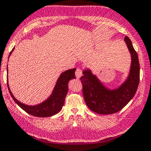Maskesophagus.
Listing matches in <instances>:
<instances>
[{"instance_id": "34e87169", "label": "esophagus", "mask_w": 151, "mask_h": 151, "mask_svg": "<svg viewBox=\"0 0 151 151\" xmlns=\"http://www.w3.org/2000/svg\"><path fill=\"white\" fill-rule=\"evenodd\" d=\"M82 70H81L80 68H78L76 71V76L77 78H80L81 76H82Z\"/></svg>"}]
</instances>
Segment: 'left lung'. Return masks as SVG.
Segmentation results:
<instances>
[{"label": "left lung", "mask_w": 151, "mask_h": 151, "mask_svg": "<svg viewBox=\"0 0 151 151\" xmlns=\"http://www.w3.org/2000/svg\"><path fill=\"white\" fill-rule=\"evenodd\" d=\"M124 41L131 55V65L127 79L118 88L108 89L91 70H83L84 76L80 79L84 101L87 107L95 113L103 115L117 113L124 108L136 94L140 76L139 58L130 38L125 36Z\"/></svg>", "instance_id": "1"}]
</instances>
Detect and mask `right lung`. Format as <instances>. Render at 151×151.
<instances>
[{
  "label": "right lung",
  "instance_id": "right-lung-1",
  "mask_svg": "<svg viewBox=\"0 0 151 151\" xmlns=\"http://www.w3.org/2000/svg\"><path fill=\"white\" fill-rule=\"evenodd\" d=\"M14 49L15 47L12 49V52H10L9 56H10V55L12 54ZM76 70V68L70 69L61 73L59 78L57 80L52 94L49 96L47 100L37 105H27L16 99L10 90L7 82L9 91L15 102L27 113L36 117H50L58 113L64 106V100L68 91V82L73 78H76L75 76Z\"/></svg>",
  "mask_w": 151,
  "mask_h": 151
}]
</instances>
